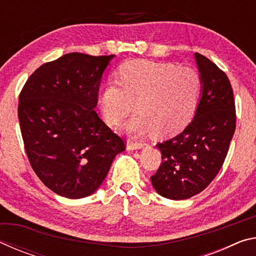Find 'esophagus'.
Wrapping results in <instances>:
<instances>
[{"mask_svg":"<svg viewBox=\"0 0 256 256\" xmlns=\"http://www.w3.org/2000/svg\"><path fill=\"white\" fill-rule=\"evenodd\" d=\"M144 144H142V142H136V141H132V140L128 141V150L141 149V148H144Z\"/></svg>","mask_w":256,"mask_h":256,"instance_id":"obj_1","label":"esophagus"}]
</instances>
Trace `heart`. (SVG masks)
<instances>
[{
  "label": "heart",
  "mask_w": 256,
  "mask_h": 256,
  "mask_svg": "<svg viewBox=\"0 0 256 256\" xmlns=\"http://www.w3.org/2000/svg\"><path fill=\"white\" fill-rule=\"evenodd\" d=\"M202 92L198 71L188 66L150 60H131L120 70V80L108 81L102 96L104 116L118 124L131 114L136 102L140 114L126 124L128 131L157 134L178 132L196 110Z\"/></svg>",
  "instance_id": "heart-1"
}]
</instances>
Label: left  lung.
<instances>
[{
	"instance_id": "obj_1",
	"label": "left lung",
	"mask_w": 256,
	"mask_h": 256,
	"mask_svg": "<svg viewBox=\"0 0 256 256\" xmlns=\"http://www.w3.org/2000/svg\"><path fill=\"white\" fill-rule=\"evenodd\" d=\"M202 96L183 132L157 144L162 162L150 177L154 190L170 200H185L209 186L222 170L236 128V107L228 76L196 53Z\"/></svg>"
}]
</instances>
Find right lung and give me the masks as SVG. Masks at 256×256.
Returning a JSON list of instances; mask_svg holds the SVG:
<instances>
[{"label":"right lung","instance_id":"1","mask_svg":"<svg viewBox=\"0 0 256 256\" xmlns=\"http://www.w3.org/2000/svg\"><path fill=\"white\" fill-rule=\"evenodd\" d=\"M114 55H63L26 81L18 116L30 166L60 196L81 198L102 183L125 141L96 112L102 73Z\"/></svg>","mask_w":256,"mask_h":256}]
</instances>
